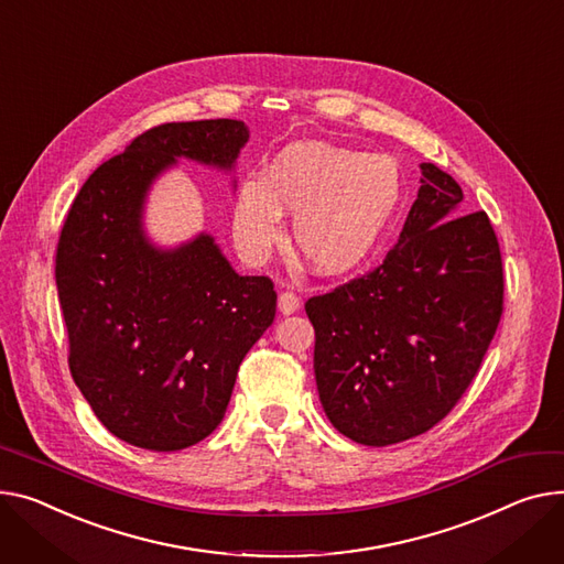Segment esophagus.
Returning <instances> with one entry per match:
<instances>
[{
  "instance_id": "1",
  "label": "esophagus",
  "mask_w": 564,
  "mask_h": 564,
  "mask_svg": "<svg viewBox=\"0 0 564 564\" xmlns=\"http://www.w3.org/2000/svg\"><path fill=\"white\" fill-rule=\"evenodd\" d=\"M299 306H302V302H299V296L292 292V290H283L279 294V311L283 315H290V313H296Z\"/></svg>"
}]
</instances>
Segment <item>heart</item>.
Listing matches in <instances>:
<instances>
[{"label":"heart","mask_w":564,"mask_h":564,"mask_svg":"<svg viewBox=\"0 0 564 564\" xmlns=\"http://www.w3.org/2000/svg\"><path fill=\"white\" fill-rule=\"evenodd\" d=\"M403 193L399 165L383 154L324 142L288 147L265 176L240 183L234 238L251 262L283 242V213L296 215V253L319 274H345L373 251Z\"/></svg>","instance_id":"b5f03b06"}]
</instances>
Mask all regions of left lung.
I'll return each instance as SVG.
<instances>
[{
	"label": "left lung",
	"mask_w": 564,
	"mask_h": 564,
	"mask_svg": "<svg viewBox=\"0 0 564 564\" xmlns=\"http://www.w3.org/2000/svg\"><path fill=\"white\" fill-rule=\"evenodd\" d=\"M399 242L373 270L311 296L315 381L330 424L365 446L426 433L467 392L503 313V262L485 210L422 163Z\"/></svg>",
	"instance_id": "1"
}]
</instances>
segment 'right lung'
Listing matches in <instances>:
<instances>
[{"label":"right lung","instance_id":"right-lung-1","mask_svg":"<svg viewBox=\"0 0 564 564\" xmlns=\"http://www.w3.org/2000/svg\"><path fill=\"white\" fill-rule=\"evenodd\" d=\"M240 120L167 122L101 163L74 197L56 247V288L74 383L116 437L178 452L227 412L238 367L274 322L268 276H240L210 236L172 251L142 234V202L178 156L231 170Z\"/></svg>","mask_w":564,"mask_h":564}]
</instances>
